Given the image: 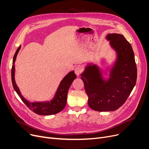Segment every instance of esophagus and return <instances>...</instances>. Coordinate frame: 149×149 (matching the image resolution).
I'll list each match as a JSON object with an SVG mask.
<instances>
[{
    "label": "esophagus",
    "mask_w": 149,
    "mask_h": 149,
    "mask_svg": "<svg viewBox=\"0 0 149 149\" xmlns=\"http://www.w3.org/2000/svg\"><path fill=\"white\" fill-rule=\"evenodd\" d=\"M83 70V68L81 66H77L75 68V73L77 75H79Z\"/></svg>",
    "instance_id": "esophagus-1"
}]
</instances>
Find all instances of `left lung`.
Returning <instances> with one entry per match:
<instances>
[{
	"label": "left lung",
	"mask_w": 149,
	"mask_h": 149,
	"mask_svg": "<svg viewBox=\"0 0 149 149\" xmlns=\"http://www.w3.org/2000/svg\"><path fill=\"white\" fill-rule=\"evenodd\" d=\"M106 38L118 56L110 79L103 80L96 65H88L81 75L88 105L98 112L114 111L120 108L130 95L137 78L134 52L130 43L120 34H109Z\"/></svg>",
	"instance_id": "left-lung-1"
}]
</instances>
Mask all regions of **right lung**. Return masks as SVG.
Instances as JSON below:
<instances>
[{
  "instance_id": "add662e5",
  "label": "right lung",
  "mask_w": 149,
  "mask_h": 149,
  "mask_svg": "<svg viewBox=\"0 0 149 149\" xmlns=\"http://www.w3.org/2000/svg\"><path fill=\"white\" fill-rule=\"evenodd\" d=\"M20 48L17 49L15 52L13 61V66L11 69V80L14 90L16 91L17 94L30 110L34 113L40 115H51L56 114L61 112L66 104L68 92L70 84L76 79V75L74 71L70 72L68 74L64 79L60 82L58 89L56 92V95L51 101H44V102H34L30 103L21 95L20 90L15 83V65L14 63L16 59L17 54Z\"/></svg>"
}]
</instances>
